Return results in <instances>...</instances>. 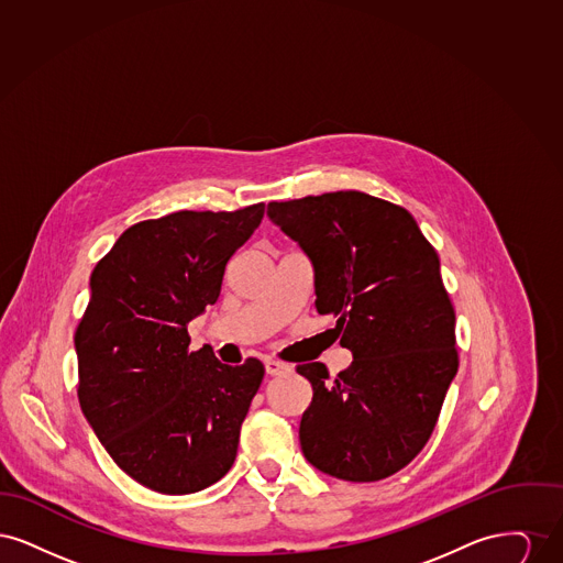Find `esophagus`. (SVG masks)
I'll list each match as a JSON object with an SVG mask.
<instances>
[{
    "label": "esophagus",
    "instance_id": "esophagus-1",
    "mask_svg": "<svg viewBox=\"0 0 563 563\" xmlns=\"http://www.w3.org/2000/svg\"><path fill=\"white\" fill-rule=\"evenodd\" d=\"M291 372V365H287V363H280V361H272L268 358L266 361V374L272 375H285Z\"/></svg>",
    "mask_w": 563,
    "mask_h": 563
}]
</instances>
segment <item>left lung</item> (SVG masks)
<instances>
[{
	"instance_id": "1",
	"label": "left lung",
	"mask_w": 563,
	"mask_h": 563,
	"mask_svg": "<svg viewBox=\"0 0 563 563\" xmlns=\"http://www.w3.org/2000/svg\"><path fill=\"white\" fill-rule=\"evenodd\" d=\"M268 214L310 257L317 310L354 356L333 379L322 363L297 365L314 390L303 455L344 482L386 479L429 443L457 372L439 255L407 209L354 189L269 202Z\"/></svg>"
}]
</instances>
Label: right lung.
I'll return each mask as SVG.
<instances>
[{
  "mask_svg": "<svg viewBox=\"0 0 563 563\" xmlns=\"http://www.w3.org/2000/svg\"><path fill=\"white\" fill-rule=\"evenodd\" d=\"M264 211L257 202L139 221L92 269L76 329L81 411L113 462L154 492H200L234 464L266 369L189 350L188 324L217 301Z\"/></svg>",
  "mask_w": 563,
  "mask_h": 563,
  "instance_id": "add662e5",
  "label": "right lung"
}]
</instances>
